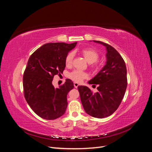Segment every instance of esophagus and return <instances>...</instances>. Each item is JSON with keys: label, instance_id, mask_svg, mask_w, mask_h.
<instances>
[{"label": "esophagus", "instance_id": "esophagus-1", "mask_svg": "<svg viewBox=\"0 0 152 152\" xmlns=\"http://www.w3.org/2000/svg\"><path fill=\"white\" fill-rule=\"evenodd\" d=\"M73 85H74V87H75V88H77V87L79 86V84H78L77 82H74V84H73Z\"/></svg>", "mask_w": 152, "mask_h": 152}]
</instances>
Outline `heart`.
<instances>
[{"instance_id": "heart-1", "label": "heart", "mask_w": 152, "mask_h": 152, "mask_svg": "<svg viewBox=\"0 0 152 152\" xmlns=\"http://www.w3.org/2000/svg\"><path fill=\"white\" fill-rule=\"evenodd\" d=\"M81 54L87 62L89 63H92V68L94 70H97L98 68L97 61L99 57V53L94 49L84 48L82 49ZM73 57H74V53L73 51L69 52L66 54L65 59V65L66 66H70L72 65ZM68 77L76 82H80L88 77V74L85 72L76 70L69 73Z\"/></svg>"}]
</instances>
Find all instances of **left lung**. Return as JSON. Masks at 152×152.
<instances>
[{
  "mask_svg": "<svg viewBox=\"0 0 152 152\" xmlns=\"http://www.w3.org/2000/svg\"><path fill=\"white\" fill-rule=\"evenodd\" d=\"M107 48V63L89 83L98 84L94 93L86 86H78L85 112L89 115L102 118L111 115L118 108L127 88V69L125 61L116 49L101 41Z\"/></svg>",
  "mask_w": 152,
  "mask_h": 152,
  "instance_id": "left-lung-1",
  "label": "left lung"
}]
</instances>
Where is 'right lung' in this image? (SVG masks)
I'll list each match as a JSON object with an SVG mask.
<instances>
[{"mask_svg":"<svg viewBox=\"0 0 152 152\" xmlns=\"http://www.w3.org/2000/svg\"><path fill=\"white\" fill-rule=\"evenodd\" d=\"M77 42L48 43L37 49L28 59L23 77L25 98L32 110L45 120H54L65 113L67 94L73 82L66 79L58 88L52 84L54 77L65 68V59Z\"/></svg>","mask_w":152,"mask_h":152,"instance_id":"obj_1","label":"right lung"}]
</instances>
